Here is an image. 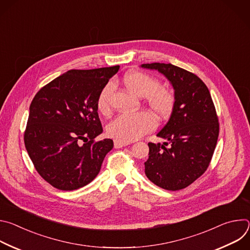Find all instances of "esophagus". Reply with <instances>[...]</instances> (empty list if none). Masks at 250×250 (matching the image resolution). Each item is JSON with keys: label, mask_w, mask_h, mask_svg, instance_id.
<instances>
[{"label": "esophagus", "mask_w": 250, "mask_h": 250, "mask_svg": "<svg viewBox=\"0 0 250 250\" xmlns=\"http://www.w3.org/2000/svg\"><path fill=\"white\" fill-rule=\"evenodd\" d=\"M130 145L129 142H125V141H122V140H119V139H116L114 141V146H115V148H122L124 146H126Z\"/></svg>", "instance_id": "34e87169"}]
</instances>
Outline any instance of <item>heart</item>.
I'll return each mask as SVG.
<instances>
[{"label":"heart","mask_w":250,"mask_h":250,"mask_svg":"<svg viewBox=\"0 0 250 250\" xmlns=\"http://www.w3.org/2000/svg\"><path fill=\"white\" fill-rule=\"evenodd\" d=\"M125 89L137 97H145L149 109L155 116L164 120L173 112L176 98L174 93L161 87L159 80L146 73L132 71L123 78ZM112 92V85L106 84L100 92L97 99V108L100 113L106 115L110 113L109 97ZM156 127L155 117L146 111L132 114H121L116 117L106 127L108 133L122 141H132L153 130Z\"/></svg>","instance_id":"obj_1"}]
</instances>
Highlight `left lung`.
<instances>
[{
  "instance_id": "1",
  "label": "left lung",
  "mask_w": 250,
  "mask_h": 250,
  "mask_svg": "<svg viewBox=\"0 0 250 250\" xmlns=\"http://www.w3.org/2000/svg\"><path fill=\"white\" fill-rule=\"evenodd\" d=\"M141 67L163 74L176 98L168 123L157 133L167 141L148 144L146 175L162 189H184L205 173L215 151L220 130L215 104L206 84L189 71L158 62Z\"/></svg>"
}]
</instances>
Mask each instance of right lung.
Listing matches in <instances>:
<instances>
[{
	"label": "right lung",
	"instance_id": "1",
	"mask_svg": "<svg viewBox=\"0 0 250 250\" xmlns=\"http://www.w3.org/2000/svg\"><path fill=\"white\" fill-rule=\"evenodd\" d=\"M120 66L69 70L42 87L30 105L24 146L35 169L56 189L72 191L92 182L114 147L103 132L97 99Z\"/></svg>",
	"mask_w": 250,
	"mask_h": 250
}]
</instances>
